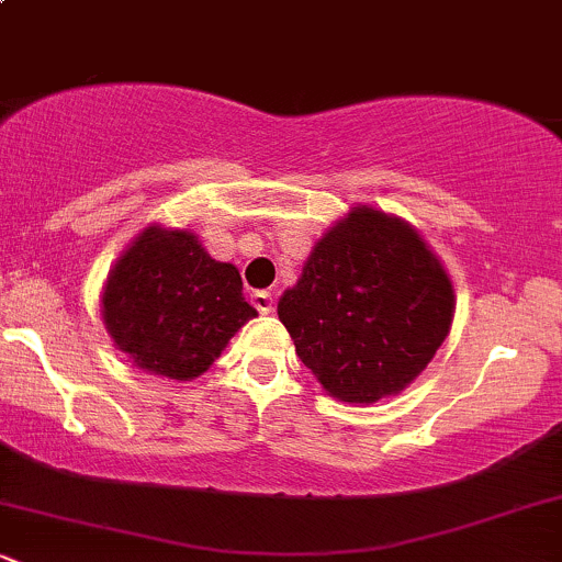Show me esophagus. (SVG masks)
I'll list each match as a JSON object with an SVG mask.
<instances>
[{"mask_svg":"<svg viewBox=\"0 0 562 562\" xmlns=\"http://www.w3.org/2000/svg\"><path fill=\"white\" fill-rule=\"evenodd\" d=\"M250 303H254L256 308H259L261 314H269L274 308V299L272 293H267V290H256L254 295H250Z\"/></svg>","mask_w":562,"mask_h":562,"instance_id":"34e87169","label":"esophagus"}]
</instances>
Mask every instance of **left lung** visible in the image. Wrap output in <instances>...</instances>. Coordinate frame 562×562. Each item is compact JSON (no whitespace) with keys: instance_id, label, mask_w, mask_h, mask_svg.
<instances>
[{"instance_id":"1","label":"left lung","mask_w":562,"mask_h":562,"mask_svg":"<svg viewBox=\"0 0 562 562\" xmlns=\"http://www.w3.org/2000/svg\"><path fill=\"white\" fill-rule=\"evenodd\" d=\"M277 314L322 389L372 404L404 391L436 357L454 290L409 224L357 205L314 245Z\"/></svg>"}]
</instances>
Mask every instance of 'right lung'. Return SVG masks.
Segmentation results:
<instances>
[{"mask_svg":"<svg viewBox=\"0 0 562 562\" xmlns=\"http://www.w3.org/2000/svg\"><path fill=\"white\" fill-rule=\"evenodd\" d=\"M250 317L237 267L211 259L192 232L158 224L139 232L102 290L113 344L139 370L171 380L209 370Z\"/></svg>","mask_w":562,"mask_h":562,"instance_id":"add662e5","label":"right lung"}]
</instances>
